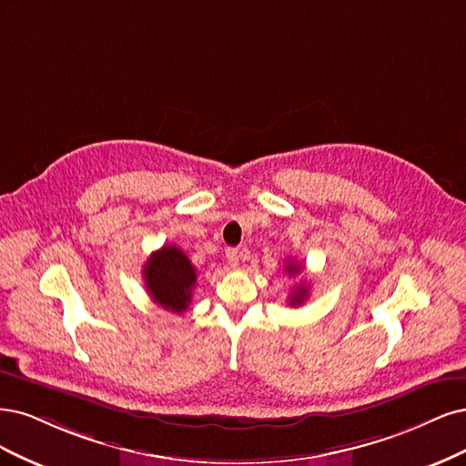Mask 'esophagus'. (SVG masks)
I'll return each mask as SVG.
<instances>
[{
    "label": "esophagus",
    "mask_w": 466,
    "mask_h": 466,
    "mask_svg": "<svg viewBox=\"0 0 466 466\" xmlns=\"http://www.w3.org/2000/svg\"><path fill=\"white\" fill-rule=\"evenodd\" d=\"M227 261H228V265L234 267V268L239 265V251H238L236 248H228V249H227Z\"/></svg>",
    "instance_id": "1"
}]
</instances>
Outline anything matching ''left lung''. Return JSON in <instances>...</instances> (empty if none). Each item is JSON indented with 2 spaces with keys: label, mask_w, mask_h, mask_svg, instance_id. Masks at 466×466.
Here are the masks:
<instances>
[{
  "label": "left lung",
  "mask_w": 466,
  "mask_h": 466,
  "mask_svg": "<svg viewBox=\"0 0 466 466\" xmlns=\"http://www.w3.org/2000/svg\"><path fill=\"white\" fill-rule=\"evenodd\" d=\"M284 271H287L290 277H294L296 273H299V263H287V267H284ZM308 292H309V287L308 284H298L296 287V290H292V294H290V306H302L306 299H308Z\"/></svg>",
  "instance_id": "left-lung-1"
}]
</instances>
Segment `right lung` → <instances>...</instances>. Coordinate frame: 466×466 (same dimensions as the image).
<instances>
[{
    "label": "right lung",
    "instance_id": "add662e5",
    "mask_svg": "<svg viewBox=\"0 0 466 466\" xmlns=\"http://www.w3.org/2000/svg\"><path fill=\"white\" fill-rule=\"evenodd\" d=\"M143 279L155 304L174 313H184L198 282V268L182 249L170 244L151 253L143 267Z\"/></svg>",
    "mask_w": 466,
    "mask_h": 466
}]
</instances>
